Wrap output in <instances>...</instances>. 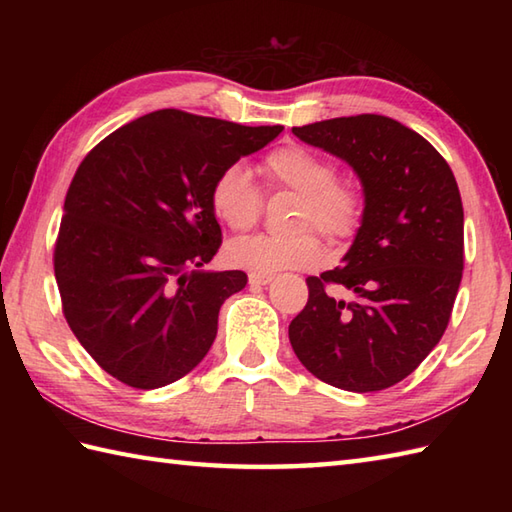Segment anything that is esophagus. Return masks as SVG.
<instances>
[{
    "label": "esophagus",
    "mask_w": 512,
    "mask_h": 512,
    "mask_svg": "<svg viewBox=\"0 0 512 512\" xmlns=\"http://www.w3.org/2000/svg\"><path fill=\"white\" fill-rule=\"evenodd\" d=\"M273 275H257V273H250L248 275V284L250 286H268V284H273Z\"/></svg>",
    "instance_id": "34e87169"
}]
</instances>
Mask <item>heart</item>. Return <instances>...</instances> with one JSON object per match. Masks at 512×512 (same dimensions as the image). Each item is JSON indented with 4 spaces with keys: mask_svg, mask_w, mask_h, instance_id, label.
Masks as SVG:
<instances>
[{
    "mask_svg": "<svg viewBox=\"0 0 512 512\" xmlns=\"http://www.w3.org/2000/svg\"><path fill=\"white\" fill-rule=\"evenodd\" d=\"M268 187L299 193L292 217L295 235L259 233L233 239L226 259L237 268L257 275H277L281 270H301L321 264V242L310 231L317 228L330 239L352 237L363 222L365 198L350 178L334 176L332 162L303 145H284L264 158ZM262 193L244 165H228L211 184V209L231 231H248L262 215ZM304 231L301 232L300 228Z\"/></svg>",
    "mask_w": 512,
    "mask_h": 512,
    "instance_id": "obj_1",
    "label": "heart"
}]
</instances>
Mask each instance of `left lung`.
Instances as JSON below:
<instances>
[{
    "label": "left lung",
    "mask_w": 512,
    "mask_h": 512,
    "mask_svg": "<svg viewBox=\"0 0 512 512\" xmlns=\"http://www.w3.org/2000/svg\"><path fill=\"white\" fill-rule=\"evenodd\" d=\"M345 160L363 184V222L343 268L308 277L288 336L323 383L356 394L400 383L447 330L464 268V211L453 171L394 118L358 114L292 127ZM350 289L352 302L327 292Z\"/></svg>",
    "instance_id": "8db88e82"
}]
</instances>
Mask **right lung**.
Returning <instances> with one entry per match:
<instances>
[{"instance_id":"obj_1","label":"right lung","mask_w":512,"mask_h":512,"mask_svg":"<svg viewBox=\"0 0 512 512\" xmlns=\"http://www.w3.org/2000/svg\"><path fill=\"white\" fill-rule=\"evenodd\" d=\"M281 125L158 110L116 129L76 169L54 246L63 314L107 374L136 389L187 376L211 350L242 270H202L222 244L211 184Z\"/></svg>"}]
</instances>
